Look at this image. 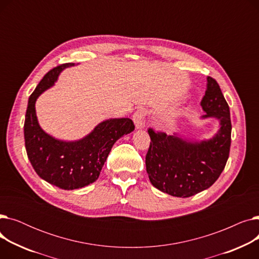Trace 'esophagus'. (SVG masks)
<instances>
[{
  "label": "esophagus",
  "instance_id": "esophagus-1",
  "mask_svg": "<svg viewBox=\"0 0 259 259\" xmlns=\"http://www.w3.org/2000/svg\"><path fill=\"white\" fill-rule=\"evenodd\" d=\"M147 115V110L145 108H140L133 114V121L135 124V128L142 129L145 125V118Z\"/></svg>",
  "mask_w": 259,
  "mask_h": 259
}]
</instances>
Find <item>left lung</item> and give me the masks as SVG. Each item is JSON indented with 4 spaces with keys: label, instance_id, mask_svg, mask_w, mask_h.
Masks as SVG:
<instances>
[{
    "label": "left lung",
    "instance_id": "1",
    "mask_svg": "<svg viewBox=\"0 0 259 259\" xmlns=\"http://www.w3.org/2000/svg\"><path fill=\"white\" fill-rule=\"evenodd\" d=\"M207 90L200 102L202 118L220 120V130L208 141L191 142L178 134L167 135L149 128L150 146L146 169L151 184L161 192L190 197L211 187L220 178L230 153V109L217 81L208 76Z\"/></svg>",
    "mask_w": 259,
    "mask_h": 259
}]
</instances>
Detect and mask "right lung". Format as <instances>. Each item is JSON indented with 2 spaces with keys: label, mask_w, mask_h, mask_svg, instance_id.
Here are the masks:
<instances>
[{
  "label": "right lung",
  "mask_w": 259,
  "mask_h": 259,
  "mask_svg": "<svg viewBox=\"0 0 259 259\" xmlns=\"http://www.w3.org/2000/svg\"><path fill=\"white\" fill-rule=\"evenodd\" d=\"M70 66L74 64L60 65L45 74L29 97L24 124L26 152L34 171L40 179L64 190L83 188L97 181L114 143L134 130L130 118H110L100 122L84 139L64 142L39 127L36 99L54 85L63 69Z\"/></svg>",
  "instance_id": "add662e5"
}]
</instances>
